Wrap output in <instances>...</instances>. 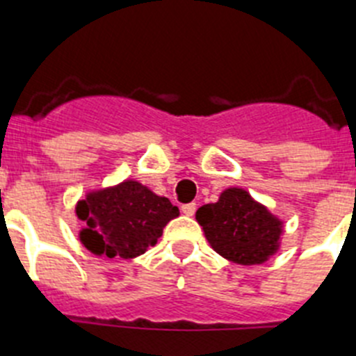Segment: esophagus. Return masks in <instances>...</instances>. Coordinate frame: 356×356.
Masks as SVG:
<instances>
[{"label": "esophagus", "mask_w": 356, "mask_h": 356, "mask_svg": "<svg viewBox=\"0 0 356 356\" xmlns=\"http://www.w3.org/2000/svg\"><path fill=\"white\" fill-rule=\"evenodd\" d=\"M195 209H197V204H182L181 206V211L184 213L186 216H193L195 215Z\"/></svg>", "instance_id": "obj_1"}]
</instances>
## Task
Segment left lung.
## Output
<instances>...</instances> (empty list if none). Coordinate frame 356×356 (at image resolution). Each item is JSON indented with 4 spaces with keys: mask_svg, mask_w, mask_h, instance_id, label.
<instances>
[{
    "mask_svg": "<svg viewBox=\"0 0 356 356\" xmlns=\"http://www.w3.org/2000/svg\"><path fill=\"white\" fill-rule=\"evenodd\" d=\"M197 220L213 249L234 264H264L277 251L281 222L240 188L225 190L218 202L199 208Z\"/></svg>",
    "mask_w": 356,
    "mask_h": 356,
    "instance_id": "obj_1",
    "label": "left lung"
}]
</instances>
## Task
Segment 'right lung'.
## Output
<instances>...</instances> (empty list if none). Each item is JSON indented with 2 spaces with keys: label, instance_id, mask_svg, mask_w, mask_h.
Here are the masks:
<instances>
[{
  "label": "right lung",
  "instance_id": "right-lung-1",
  "mask_svg": "<svg viewBox=\"0 0 356 356\" xmlns=\"http://www.w3.org/2000/svg\"><path fill=\"white\" fill-rule=\"evenodd\" d=\"M76 215L86 222L80 240L89 251L107 258H136L157 243L163 227L179 216V208L166 197L154 195L140 182L89 193L80 200Z\"/></svg>",
  "mask_w": 356,
  "mask_h": 356
}]
</instances>
